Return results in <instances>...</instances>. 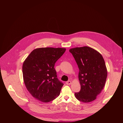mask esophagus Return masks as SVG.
Here are the masks:
<instances>
[{"label":"esophagus","instance_id":"obj_1","mask_svg":"<svg viewBox=\"0 0 123 123\" xmlns=\"http://www.w3.org/2000/svg\"><path fill=\"white\" fill-rule=\"evenodd\" d=\"M66 84L67 85H71V84H72V82H71V81H67V82H66Z\"/></svg>","mask_w":123,"mask_h":123}]
</instances>
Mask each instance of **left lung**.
I'll return each mask as SVG.
<instances>
[{
    "label": "left lung",
    "instance_id": "1",
    "mask_svg": "<svg viewBox=\"0 0 123 123\" xmlns=\"http://www.w3.org/2000/svg\"><path fill=\"white\" fill-rule=\"evenodd\" d=\"M78 65V78L81 85L79 92L74 93L79 101L84 103L96 99L103 89L107 77V69L102 55L89 47L69 49Z\"/></svg>",
    "mask_w": 123,
    "mask_h": 123
}]
</instances>
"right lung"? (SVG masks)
Returning a JSON list of instances; mask_svg holds the SVG:
<instances>
[{"label": "right lung", "mask_w": 123, "mask_h": 123, "mask_svg": "<svg viewBox=\"0 0 123 123\" xmlns=\"http://www.w3.org/2000/svg\"><path fill=\"white\" fill-rule=\"evenodd\" d=\"M65 48H40L33 50L22 66L23 80L31 94L42 102L58 97L63 84L57 77L54 68L64 54Z\"/></svg>", "instance_id": "1"}]
</instances>
